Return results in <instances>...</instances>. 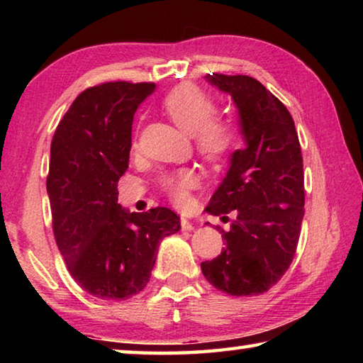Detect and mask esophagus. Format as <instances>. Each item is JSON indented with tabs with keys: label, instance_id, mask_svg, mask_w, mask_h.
Returning <instances> with one entry per match:
<instances>
[{
	"label": "esophagus",
	"instance_id": "1",
	"mask_svg": "<svg viewBox=\"0 0 363 363\" xmlns=\"http://www.w3.org/2000/svg\"><path fill=\"white\" fill-rule=\"evenodd\" d=\"M181 229H182V230H194L195 227H194V224L190 223V220H187L186 218H181Z\"/></svg>",
	"mask_w": 363,
	"mask_h": 363
}]
</instances>
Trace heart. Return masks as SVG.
Segmentation results:
<instances>
[{"mask_svg": "<svg viewBox=\"0 0 363 363\" xmlns=\"http://www.w3.org/2000/svg\"><path fill=\"white\" fill-rule=\"evenodd\" d=\"M162 107L181 130L192 134L195 150L208 163H223L237 149L235 123L225 115H214L216 101L200 86L194 83L176 86L163 97ZM160 187L174 205L182 206L187 203L190 190L196 187V176L192 169L181 168L164 174Z\"/></svg>", "mask_w": 363, "mask_h": 363, "instance_id": "1", "label": "heart"}]
</instances>
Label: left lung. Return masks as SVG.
<instances>
[{
	"label": "left lung",
	"instance_id": "1",
	"mask_svg": "<svg viewBox=\"0 0 363 363\" xmlns=\"http://www.w3.org/2000/svg\"><path fill=\"white\" fill-rule=\"evenodd\" d=\"M229 93L240 113L247 149L233 152L225 179L206 211L233 213L225 248L201 262L210 284L230 296L266 293L290 267L304 218V171L296 128L288 108L247 75H206Z\"/></svg>",
	"mask_w": 363,
	"mask_h": 363
}]
</instances>
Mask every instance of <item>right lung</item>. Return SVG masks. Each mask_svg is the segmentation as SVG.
<instances>
[{
	"mask_svg": "<svg viewBox=\"0 0 363 363\" xmlns=\"http://www.w3.org/2000/svg\"><path fill=\"white\" fill-rule=\"evenodd\" d=\"M153 89V83L130 82L91 86L73 101L51 143L46 189L54 238L73 280L99 299L143 291L160 240L181 227L164 206L128 213L116 203L133 116Z\"/></svg>",
	"mask_w": 363,
	"mask_h": 363,
	"instance_id": "right-lung-1",
	"label": "right lung"
}]
</instances>
